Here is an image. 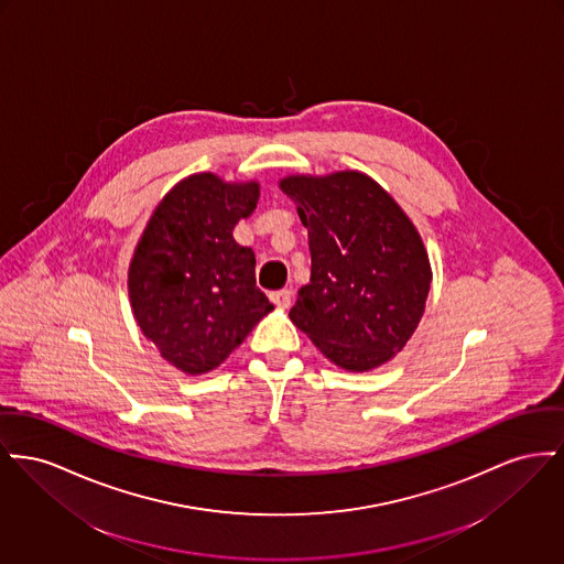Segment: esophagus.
Instances as JSON below:
<instances>
[{"mask_svg": "<svg viewBox=\"0 0 564 564\" xmlns=\"http://www.w3.org/2000/svg\"><path fill=\"white\" fill-rule=\"evenodd\" d=\"M270 300L274 306L279 308H288L292 304V292L290 290H279V292H272Z\"/></svg>", "mask_w": 564, "mask_h": 564, "instance_id": "34e87169", "label": "esophagus"}]
</instances>
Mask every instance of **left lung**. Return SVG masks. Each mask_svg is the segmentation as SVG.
<instances>
[{"instance_id":"left-lung-1","label":"left lung","mask_w":564,"mask_h":564,"mask_svg":"<svg viewBox=\"0 0 564 564\" xmlns=\"http://www.w3.org/2000/svg\"><path fill=\"white\" fill-rule=\"evenodd\" d=\"M279 187L296 204L311 249V281L300 288L290 319L349 372L390 362L413 336L431 292V260L417 228L358 170L290 174Z\"/></svg>"}]
</instances>
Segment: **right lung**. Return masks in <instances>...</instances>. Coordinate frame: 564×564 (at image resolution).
I'll return each mask as SVG.
<instances>
[{
  "label": "right lung",
  "instance_id": "obj_1",
  "mask_svg": "<svg viewBox=\"0 0 564 564\" xmlns=\"http://www.w3.org/2000/svg\"><path fill=\"white\" fill-rule=\"evenodd\" d=\"M258 199V181L189 174L160 199L133 249L128 292L135 324L185 375L224 365L272 311L256 285L253 251L232 236Z\"/></svg>",
  "mask_w": 564,
  "mask_h": 564
}]
</instances>
